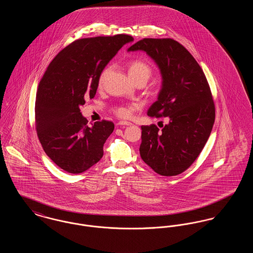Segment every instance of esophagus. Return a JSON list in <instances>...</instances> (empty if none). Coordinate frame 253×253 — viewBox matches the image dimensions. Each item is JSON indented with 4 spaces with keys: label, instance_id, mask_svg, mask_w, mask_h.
Instances as JSON below:
<instances>
[{
    "label": "esophagus",
    "instance_id": "1",
    "mask_svg": "<svg viewBox=\"0 0 253 253\" xmlns=\"http://www.w3.org/2000/svg\"><path fill=\"white\" fill-rule=\"evenodd\" d=\"M119 127H123V126H130L132 125L131 122H128V121H119L118 124H117Z\"/></svg>",
    "mask_w": 253,
    "mask_h": 253
}]
</instances>
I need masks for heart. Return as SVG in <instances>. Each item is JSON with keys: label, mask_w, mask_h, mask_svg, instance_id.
I'll use <instances>...</instances> for the list:
<instances>
[{"label": "heart", "mask_w": 253, "mask_h": 253, "mask_svg": "<svg viewBox=\"0 0 253 253\" xmlns=\"http://www.w3.org/2000/svg\"><path fill=\"white\" fill-rule=\"evenodd\" d=\"M112 66H108L106 67L98 78V85L101 86L103 84L105 79L107 78L109 74L112 71ZM129 76L131 77L133 82H137V81H144V82H148L149 79L151 78L152 74H153V70L152 67L143 60H133L131 62L130 66H129ZM116 114L119 115L120 117L122 118H127L131 115V108L126 107V106H121L116 108Z\"/></svg>", "instance_id": "1"}]
</instances>
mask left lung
Wrapping results in <instances>:
<instances>
[{
	"label": "left lung",
	"instance_id": "obj_1",
	"mask_svg": "<svg viewBox=\"0 0 253 253\" xmlns=\"http://www.w3.org/2000/svg\"><path fill=\"white\" fill-rule=\"evenodd\" d=\"M127 51H143L157 64L161 89L147 115L169 119L161 130L141 126L140 157L158 174L177 175L199 156L214 123V103L204 72L171 39H143Z\"/></svg>",
	"mask_w": 253,
	"mask_h": 253
}]
</instances>
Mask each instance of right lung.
<instances>
[{"label": "right lung", "instance_id": "obj_1", "mask_svg": "<svg viewBox=\"0 0 253 253\" xmlns=\"http://www.w3.org/2000/svg\"><path fill=\"white\" fill-rule=\"evenodd\" d=\"M132 41L129 35L78 40L61 50L43 74L36 95L37 133L45 154L65 171L82 173L103 157L115 125L102 121L89 126L80 106L95 96L105 66Z\"/></svg>", "mask_w": 253, "mask_h": 253}]
</instances>
